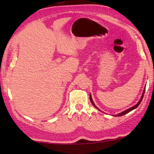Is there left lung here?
Instances as JSON below:
<instances>
[{
	"instance_id": "left-lung-1",
	"label": "left lung",
	"mask_w": 154,
	"mask_h": 154,
	"mask_svg": "<svg viewBox=\"0 0 154 154\" xmlns=\"http://www.w3.org/2000/svg\"><path fill=\"white\" fill-rule=\"evenodd\" d=\"M145 91V88H144V90H143V94H142V96H141V97H140V100H139V102L137 103V104H136V105H135L134 106H132V107H130V108H129V109H126V110H125L124 111L122 112V113H119V114H117V115H116V116H118V117H119V116H124V115L126 114V113H129V112H130V111H131L134 110V109H136V108H137L138 106H139V105H140V103H141V101H142V100H143V96H144ZM90 99L91 103L92 104V105H94V107H95V108H96V109H98V110H100V109H99L97 107V106H96L95 105V104L94 103L93 100H92V96H91V94H90Z\"/></svg>"
}]
</instances>
